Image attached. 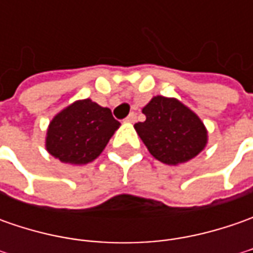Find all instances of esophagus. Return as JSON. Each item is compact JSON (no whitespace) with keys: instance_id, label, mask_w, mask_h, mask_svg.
Returning <instances> with one entry per match:
<instances>
[{"instance_id":"obj_1","label":"esophagus","mask_w":253,"mask_h":253,"mask_svg":"<svg viewBox=\"0 0 253 253\" xmlns=\"http://www.w3.org/2000/svg\"><path fill=\"white\" fill-rule=\"evenodd\" d=\"M125 121L126 122H135L136 121V114L135 112H131L126 118H125Z\"/></svg>"}]
</instances>
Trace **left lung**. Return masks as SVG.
I'll return each instance as SVG.
<instances>
[{
	"label": "left lung",
	"instance_id": "obj_1",
	"mask_svg": "<svg viewBox=\"0 0 253 253\" xmlns=\"http://www.w3.org/2000/svg\"><path fill=\"white\" fill-rule=\"evenodd\" d=\"M142 112L146 120L135 124V129L158 161L179 165L204 149L207 143L204 124L176 98L153 97Z\"/></svg>",
	"mask_w": 253,
	"mask_h": 253
}]
</instances>
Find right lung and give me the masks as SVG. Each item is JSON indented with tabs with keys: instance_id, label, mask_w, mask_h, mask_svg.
Masks as SVG:
<instances>
[{
	"instance_id": "1",
	"label": "right lung",
	"mask_w": 253,
	"mask_h": 253,
	"mask_svg": "<svg viewBox=\"0 0 253 253\" xmlns=\"http://www.w3.org/2000/svg\"><path fill=\"white\" fill-rule=\"evenodd\" d=\"M118 126L110 108L88 98L76 101L52 120L46 149L63 163L85 165L104 151Z\"/></svg>"
}]
</instances>
